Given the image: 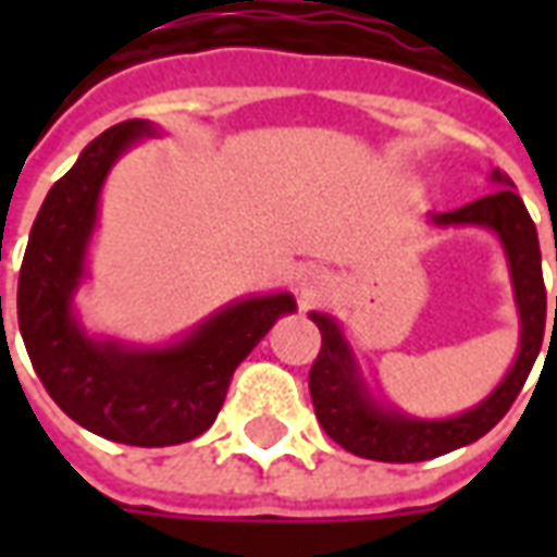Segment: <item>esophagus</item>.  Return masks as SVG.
Returning a JSON list of instances; mask_svg holds the SVG:
<instances>
[{
  "instance_id": "1",
  "label": "esophagus",
  "mask_w": 557,
  "mask_h": 557,
  "mask_svg": "<svg viewBox=\"0 0 557 557\" xmlns=\"http://www.w3.org/2000/svg\"><path fill=\"white\" fill-rule=\"evenodd\" d=\"M319 280H322V274H319V271H310V274H307V277H304V283H301L304 295H313L315 286H319Z\"/></svg>"
}]
</instances>
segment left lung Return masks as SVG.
Wrapping results in <instances>:
<instances>
[{
    "label": "left lung",
    "instance_id": "left-lung-1",
    "mask_svg": "<svg viewBox=\"0 0 557 557\" xmlns=\"http://www.w3.org/2000/svg\"><path fill=\"white\" fill-rule=\"evenodd\" d=\"M492 182L498 184V190H492L490 196L474 199L456 211L432 214L430 220L435 226H486L502 238L504 253L510 262L519 325H522L516 363L510 367V373L504 375L502 385L474 409L447 420L409 418L397 409L379 406L370 397L358 361L337 322L327 313H310L322 334V349L310 367V397H313L315 418L322 423V430L349 454L379 459V462H423V459L450 454L456 447H466L478 442L480 435H486L510 411L513 399L525 385L543 346V331H546V286H543V268H540V242L534 220L513 190L510 175L495 170ZM555 325L557 295L552 327Z\"/></svg>",
    "mask_w": 557,
    "mask_h": 557
}]
</instances>
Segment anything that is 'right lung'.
Returning a JSON list of instances; mask_svg holds the SVG:
<instances>
[{
	"label": "right lung",
	"mask_w": 557,
	"mask_h": 557,
	"mask_svg": "<svg viewBox=\"0 0 557 557\" xmlns=\"http://www.w3.org/2000/svg\"><path fill=\"white\" fill-rule=\"evenodd\" d=\"M151 134L154 125L131 119L83 148L32 223L17 283L20 334L47 394L79 426L134 447L202 435L223 409L235 367L280 315L295 310L289 292L242 298L160 349H134L83 331L74 292L86 277L101 187L115 160Z\"/></svg>",
	"instance_id": "1"
}]
</instances>
